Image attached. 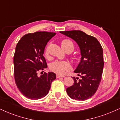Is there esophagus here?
Wrapping results in <instances>:
<instances>
[{
	"label": "esophagus",
	"instance_id": "1",
	"mask_svg": "<svg viewBox=\"0 0 120 120\" xmlns=\"http://www.w3.org/2000/svg\"><path fill=\"white\" fill-rule=\"evenodd\" d=\"M56 77H57V78H60V77H63V78L65 77V76H62V75H57V76H56Z\"/></svg>",
	"mask_w": 120,
	"mask_h": 120
}]
</instances>
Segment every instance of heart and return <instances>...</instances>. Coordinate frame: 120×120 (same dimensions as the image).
<instances>
[{
  "label": "heart",
  "mask_w": 120,
  "mask_h": 120,
  "mask_svg": "<svg viewBox=\"0 0 120 120\" xmlns=\"http://www.w3.org/2000/svg\"><path fill=\"white\" fill-rule=\"evenodd\" d=\"M62 46L64 49L68 47H71L73 50L74 45L73 42L69 39H64L62 42ZM44 54L46 57L49 56L48 45L45 49ZM49 68L51 71L58 75H62L66 71L70 70L71 69V64L69 62L66 60H55L50 64Z\"/></svg>",
  "instance_id": "heart-1"
}]
</instances>
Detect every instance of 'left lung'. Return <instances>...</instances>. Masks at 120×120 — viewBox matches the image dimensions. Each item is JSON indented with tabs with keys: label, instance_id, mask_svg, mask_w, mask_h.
<instances>
[{
	"label": "left lung",
	"instance_id": "1",
	"mask_svg": "<svg viewBox=\"0 0 120 120\" xmlns=\"http://www.w3.org/2000/svg\"><path fill=\"white\" fill-rule=\"evenodd\" d=\"M76 42L81 51V61L75 73L81 79L73 77L74 83L66 91L69 97L78 101H85L94 96L101 81L104 66L103 49L98 40L81 30L60 32Z\"/></svg>",
	"mask_w": 120,
	"mask_h": 120
}]
</instances>
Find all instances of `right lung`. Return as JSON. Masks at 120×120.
Wrapping results in <instances>:
<instances>
[{"instance_id":"add662e5","label":"right lung","mask_w":120,"mask_h":120,"mask_svg":"<svg viewBox=\"0 0 120 120\" xmlns=\"http://www.w3.org/2000/svg\"><path fill=\"white\" fill-rule=\"evenodd\" d=\"M56 34L48 32L26 34L16 45L13 58L15 82L20 92L31 100L45 97L56 79V75L52 72H44L40 77L37 75L39 71L47 68L44 49Z\"/></svg>"}]
</instances>
